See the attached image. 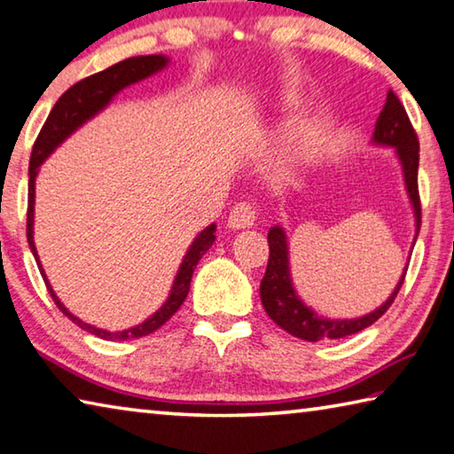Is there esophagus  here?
<instances>
[{"label": "esophagus", "instance_id": "34e87169", "mask_svg": "<svg viewBox=\"0 0 454 454\" xmlns=\"http://www.w3.org/2000/svg\"><path fill=\"white\" fill-rule=\"evenodd\" d=\"M254 221H255L254 205L247 203V200H243V203L233 205L231 213H229L227 225L231 229H245V227L254 225Z\"/></svg>", "mask_w": 454, "mask_h": 454}]
</instances>
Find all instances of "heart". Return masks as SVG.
<instances>
[{
  "mask_svg": "<svg viewBox=\"0 0 454 454\" xmlns=\"http://www.w3.org/2000/svg\"><path fill=\"white\" fill-rule=\"evenodd\" d=\"M311 151H314V146H311V140L308 138L286 148V151L279 154L278 173L284 176L294 175L295 170H300V167H303V162H308V159L311 157Z\"/></svg>",
  "mask_w": 454,
  "mask_h": 454,
  "instance_id": "heart-1",
  "label": "heart"
}]
</instances>
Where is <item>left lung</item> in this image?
Masks as SVG:
<instances>
[{
	"mask_svg": "<svg viewBox=\"0 0 454 454\" xmlns=\"http://www.w3.org/2000/svg\"><path fill=\"white\" fill-rule=\"evenodd\" d=\"M374 140L378 145H388L395 146L398 153V159L403 162L404 170V181L408 195H411L414 215H416V231H420V195H419V137L408 118L403 102L398 100V96L388 90L386 96V104L382 108L380 116L376 121ZM267 243H270V262H267L265 276L259 286L262 292V303L270 317L276 322L279 328H284L287 333H292L295 338L317 341V340H338L344 336H352L360 330L368 328L374 322H378L386 309L392 306V301L396 300L400 287L404 284L406 270L400 278L398 286L388 300L384 301V306L378 308L372 314L356 317V319H324L317 317L314 311L303 306L297 300V295L292 287V279H289V262H287V243L286 233L279 227H273L267 233Z\"/></svg>",
	"mask_w": 454,
	"mask_h": 454,
	"instance_id": "left-lung-1",
	"label": "left lung"
}]
</instances>
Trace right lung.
Listing matches in <instances>:
<instances>
[{
	"label": "right lung",
	"mask_w": 454,
	"mask_h": 454,
	"mask_svg": "<svg viewBox=\"0 0 454 454\" xmlns=\"http://www.w3.org/2000/svg\"><path fill=\"white\" fill-rule=\"evenodd\" d=\"M167 58L165 56H138V58H129L122 59L110 68L96 72L92 76H88L84 80L76 82V84L70 86L62 96H59L58 102L51 108V113L48 114L46 122H43L42 130L38 138H35L34 148H32V157H29V183H27V243L29 249L38 262L40 273L43 278V284H46L48 292L51 295V300L58 306V309L62 311L64 316H68L74 324H78L82 330L94 333L102 340H130V338H143L153 333L154 330H159L162 324H167L170 317L175 316V311L183 306L184 297L189 294L191 287V278L192 271L199 263V259L203 257L207 251L215 241V225H209L205 231H200L197 235V239L192 241L191 249L184 255L181 270L176 273L173 292H170V297L167 300L165 306H162L157 314L153 317H148L145 324L137 325V328L124 330V332H106L100 328H94V325H88L84 322H80L76 316H72L68 309H66L56 294L51 292V287L46 279V273H43L40 259H38V251H35L34 245V184H35V175H38V167L43 162V159L54 151V148L62 143L66 137H70L74 130L78 129L82 122H86L88 118H92L100 108L106 106V104L113 100V96L116 92H121L124 86L135 84V82L143 80L151 74L159 72L160 68H165Z\"/></svg>",
	"instance_id": "right-lung-1"
}]
</instances>
